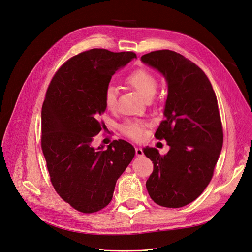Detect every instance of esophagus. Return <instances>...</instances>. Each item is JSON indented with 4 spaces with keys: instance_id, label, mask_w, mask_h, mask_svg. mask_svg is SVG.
Masks as SVG:
<instances>
[{
    "instance_id": "1",
    "label": "esophagus",
    "mask_w": 252,
    "mask_h": 252,
    "mask_svg": "<svg viewBox=\"0 0 252 252\" xmlns=\"http://www.w3.org/2000/svg\"><path fill=\"white\" fill-rule=\"evenodd\" d=\"M135 152H136V156L137 157H142L144 155L143 153V150L141 148H136L135 149Z\"/></svg>"
}]
</instances>
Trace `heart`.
<instances>
[{
	"mask_svg": "<svg viewBox=\"0 0 252 252\" xmlns=\"http://www.w3.org/2000/svg\"><path fill=\"white\" fill-rule=\"evenodd\" d=\"M127 83L135 88L144 99H149L154 96L157 90L158 83L153 74L149 71L144 69H139L131 73L127 79ZM117 96H118V89L109 84L105 88L103 100L104 104L109 110H113L117 104ZM122 131L127 136H129L135 140H140L144 135V128L143 124L140 122L135 121H127L122 125Z\"/></svg>",
	"mask_w": 252,
	"mask_h": 252,
	"instance_id": "heart-1",
	"label": "heart"
}]
</instances>
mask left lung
I'll list each match as a JSON object with an SVG mask.
<instances>
[{
    "mask_svg": "<svg viewBox=\"0 0 252 252\" xmlns=\"http://www.w3.org/2000/svg\"><path fill=\"white\" fill-rule=\"evenodd\" d=\"M141 61L163 75L168 87L164 117L155 137L169 151L145 147L154 169L146 182L151 199L179 208L196 199L209 184L223 144L216 95L205 73L179 53L159 50Z\"/></svg>",
    "mask_w": 252,
    "mask_h": 252,
    "instance_id": "1",
    "label": "left lung"
}]
</instances>
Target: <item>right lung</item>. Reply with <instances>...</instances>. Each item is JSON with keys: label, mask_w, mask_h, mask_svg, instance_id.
Masks as SVG:
<instances>
[{"label": "right lung", "mask_w": 252, "mask_h": 252, "mask_svg": "<svg viewBox=\"0 0 252 252\" xmlns=\"http://www.w3.org/2000/svg\"><path fill=\"white\" fill-rule=\"evenodd\" d=\"M134 58L133 52L85 51L68 60L48 87L41 114L42 150L55 190L80 212H97L110 203L117 179L135 155L122 139L105 150L92 145L103 126L98 118L106 110L105 88Z\"/></svg>", "instance_id": "right-lung-1"}]
</instances>
